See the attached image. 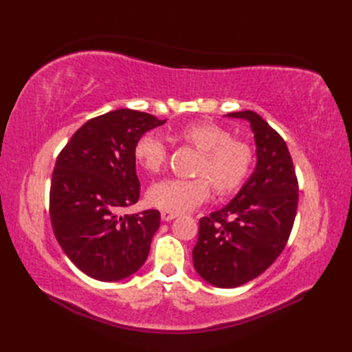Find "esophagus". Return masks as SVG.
I'll list each match as a JSON object with an SVG mask.
<instances>
[{
	"label": "esophagus",
	"mask_w": 352,
	"mask_h": 352,
	"mask_svg": "<svg viewBox=\"0 0 352 352\" xmlns=\"http://www.w3.org/2000/svg\"><path fill=\"white\" fill-rule=\"evenodd\" d=\"M178 216H180V213H177V212L162 210V219H163L164 222H169V221H172V219H175V218H178Z\"/></svg>",
	"instance_id": "34e87169"
}]
</instances>
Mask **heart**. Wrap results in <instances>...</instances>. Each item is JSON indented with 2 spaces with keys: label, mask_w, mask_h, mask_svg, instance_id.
Returning a JSON list of instances; mask_svg holds the SVG:
<instances>
[{
  "label": "heart",
  "mask_w": 352,
  "mask_h": 352,
  "mask_svg": "<svg viewBox=\"0 0 352 352\" xmlns=\"http://www.w3.org/2000/svg\"><path fill=\"white\" fill-rule=\"evenodd\" d=\"M178 138L199 151L197 178H164L148 190V201L168 212H186L195 208L210 195V179L219 193L241 189L254 166V151L248 142L233 139L228 129L214 122H192L178 131ZM134 159L139 166L157 174L168 159V148L155 133H146L134 146Z\"/></svg>",
  "instance_id": "1"
}]
</instances>
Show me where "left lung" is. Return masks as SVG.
Here are the masks:
<instances>
[{"label": "left lung", "mask_w": 352, "mask_h": 352, "mask_svg": "<svg viewBox=\"0 0 352 352\" xmlns=\"http://www.w3.org/2000/svg\"><path fill=\"white\" fill-rule=\"evenodd\" d=\"M248 121L257 164L237 195L199 219L192 251L199 276L216 287L242 286L263 274L287 243L298 208V180L286 142L256 111L228 113Z\"/></svg>", "instance_id": "8db88e82"}]
</instances>
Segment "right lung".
<instances>
[{
	"mask_svg": "<svg viewBox=\"0 0 352 352\" xmlns=\"http://www.w3.org/2000/svg\"><path fill=\"white\" fill-rule=\"evenodd\" d=\"M164 122L144 111L111 110L81 125L57 157L50 190L52 231L72 263L95 280H124L148 257L159 210L119 212L140 195L136 142Z\"/></svg>",
	"mask_w": 352,
	"mask_h": 352,
	"instance_id": "1",
	"label": "right lung"
}]
</instances>
